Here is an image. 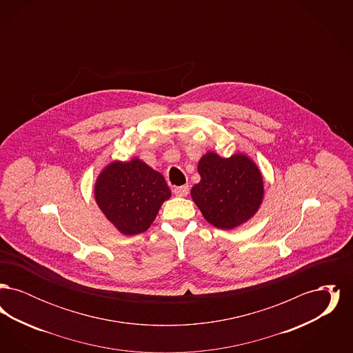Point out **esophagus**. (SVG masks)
Masks as SVG:
<instances>
[{"instance_id":"esophagus-1","label":"esophagus","mask_w":353,"mask_h":353,"mask_svg":"<svg viewBox=\"0 0 353 353\" xmlns=\"http://www.w3.org/2000/svg\"><path fill=\"white\" fill-rule=\"evenodd\" d=\"M173 193L177 196V197H186L189 194V186L188 185H183V186H176L173 189Z\"/></svg>"}]
</instances>
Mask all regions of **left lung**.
I'll use <instances>...</instances> for the list:
<instances>
[{
	"label": "left lung",
	"mask_w": 353,
	"mask_h": 353,
	"mask_svg": "<svg viewBox=\"0 0 353 353\" xmlns=\"http://www.w3.org/2000/svg\"><path fill=\"white\" fill-rule=\"evenodd\" d=\"M197 169L201 180L190 196L209 223L230 230L258 212L263 201V179L250 157L235 153L225 159L208 152Z\"/></svg>",
	"instance_id": "1"
}]
</instances>
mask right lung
Listing matches in <instances>:
<instances>
[{"label":"right lung","mask_w":353,"mask_h":353,"mask_svg":"<svg viewBox=\"0 0 353 353\" xmlns=\"http://www.w3.org/2000/svg\"><path fill=\"white\" fill-rule=\"evenodd\" d=\"M99 209L120 233L140 234L156 219L170 189L161 173L140 159L114 161L103 169L94 188Z\"/></svg>","instance_id":"right-lung-1"}]
</instances>
